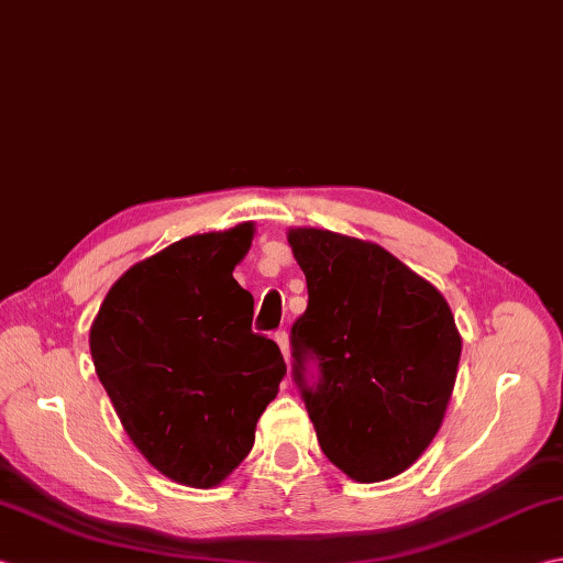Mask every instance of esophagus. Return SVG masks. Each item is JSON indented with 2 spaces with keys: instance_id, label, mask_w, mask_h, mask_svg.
<instances>
[{
  "instance_id": "34e87169",
  "label": "esophagus",
  "mask_w": 563,
  "mask_h": 563,
  "mask_svg": "<svg viewBox=\"0 0 563 563\" xmlns=\"http://www.w3.org/2000/svg\"><path fill=\"white\" fill-rule=\"evenodd\" d=\"M275 341H278L285 363H290V336H288V332H285V329H280V332H275Z\"/></svg>"
}]
</instances>
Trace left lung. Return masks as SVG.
<instances>
[{
	"label": "left lung",
	"instance_id": "1",
	"mask_svg": "<svg viewBox=\"0 0 563 563\" xmlns=\"http://www.w3.org/2000/svg\"><path fill=\"white\" fill-rule=\"evenodd\" d=\"M288 241L310 297L290 332L292 378L319 446L349 478L388 481L442 427L461 358L454 314L378 244L310 227Z\"/></svg>",
	"mask_w": 563,
	"mask_h": 563
}]
</instances>
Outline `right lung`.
Returning a JSON list of instances; mask_svg holds the SVG:
<instances>
[{
	"mask_svg": "<svg viewBox=\"0 0 563 563\" xmlns=\"http://www.w3.org/2000/svg\"><path fill=\"white\" fill-rule=\"evenodd\" d=\"M253 224L175 241L131 266L90 329L95 371L153 468L214 488L249 456L278 395V344L251 332L253 295L234 280Z\"/></svg>",
	"mask_w": 563,
	"mask_h": 563,
	"instance_id": "right-lung-1",
	"label": "right lung"
}]
</instances>
